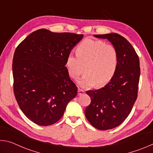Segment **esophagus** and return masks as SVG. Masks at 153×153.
I'll return each mask as SVG.
<instances>
[{"label":"esophagus","mask_w":153,"mask_h":153,"mask_svg":"<svg viewBox=\"0 0 153 153\" xmlns=\"http://www.w3.org/2000/svg\"><path fill=\"white\" fill-rule=\"evenodd\" d=\"M77 93H78V95L80 96V95H82V94H84V90H83L81 88H78V91H77Z\"/></svg>","instance_id":"esophagus-1"}]
</instances>
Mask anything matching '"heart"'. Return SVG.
Returning a JSON list of instances; mask_svg holds the SVG:
<instances>
[{"instance_id": "1", "label": "heart", "mask_w": 153, "mask_h": 153, "mask_svg": "<svg viewBox=\"0 0 153 153\" xmlns=\"http://www.w3.org/2000/svg\"><path fill=\"white\" fill-rule=\"evenodd\" d=\"M117 60V51L113 46L88 38L77 46V54H69L66 65L69 75L74 79L81 76L85 67L86 75L78 81V84L86 88L107 84L115 73Z\"/></svg>"}]
</instances>
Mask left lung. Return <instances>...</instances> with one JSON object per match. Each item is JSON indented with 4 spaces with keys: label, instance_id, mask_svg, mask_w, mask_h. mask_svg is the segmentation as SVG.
I'll list each match as a JSON object with an SVG mask.
<instances>
[{
    "label": "left lung",
    "instance_id": "obj_1",
    "mask_svg": "<svg viewBox=\"0 0 153 153\" xmlns=\"http://www.w3.org/2000/svg\"><path fill=\"white\" fill-rule=\"evenodd\" d=\"M94 36L107 39L118 56L115 73L110 82L101 88L86 92L91 102L85 110L86 117L94 128L107 130L122 123L132 109L138 96L140 61L133 46L118 33Z\"/></svg>",
    "mask_w": 153,
    "mask_h": 153
}]
</instances>
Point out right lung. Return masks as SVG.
Segmentation results:
<instances>
[{"label": "right lung", "instance_id": "1", "mask_svg": "<svg viewBox=\"0 0 153 153\" xmlns=\"http://www.w3.org/2000/svg\"><path fill=\"white\" fill-rule=\"evenodd\" d=\"M83 34L40 29L25 38L13 59V90L24 115L36 124L50 126L63 115L76 97L69 76L67 57Z\"/></svg>", "mask_w": 153, "mask_h": 153}]
</instances>
